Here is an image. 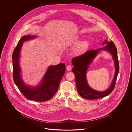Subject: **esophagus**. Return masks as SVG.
I'll list each match as a JSON object with an SVG mask.
<instances>
[{"mask_svg":"<svg viewBox=\"0 0 132 132\" xmlns=\"http://www.w3.org/2000/svg\"><path fill=\"white\" fill-rule=\"evenodd\" d=\"M71 69H72V66H71V65H68V66H67V67H66V70H67V71H71Z\"/></svg>","mask_w":132,"mask_h":132,"instance_id":"1","label":"esophagus"}]
</instances>
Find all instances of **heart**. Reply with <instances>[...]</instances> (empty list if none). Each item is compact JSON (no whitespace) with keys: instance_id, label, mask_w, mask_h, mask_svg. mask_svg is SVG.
<instances>
[{"instance_id":"heart-1","label":"heart","mask_w":132,"mask_h":132,"mask_svg":"<svg viewBox=\"0 0 132 132\" xmlns=\"http://www.w3.org/2000/svg\"><path fill=\"white\" fill-rule=\"evenodd\" d=\"M88 45L89 43L87 40H84L78 43L73 50V54L75 55L81 54L88 49Z\"/></svg>"}]
</instances>
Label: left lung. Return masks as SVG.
Listing matches in <instances>:
<instances>
[{
  "label": "left lung",
  "instance_id": "8db88e82",
  "mask_svg": "<svg viewBox=\"0 0 132 132\" xmlns=\"http://www.w3.org/2000/svg\"><path fill=\"white\" fill-rule=\"evenodd\" d=\"M102 45L104 47L96 50H89L85 54L72 59V63L74 66L72 71L76 78V86L79 94L82 97L87 100H95L105 97L110 94L115 87L116 81L119 71V62L117 56L116 47L113 42L107 40L103 42ZM104 50L109 52L112 55L116 68V72L113 81L110 87L106 90L100 92L94 90L88 85L86 77V72L90 64L93 62L94 58L100 51Z\"/></svg>",
  "mask_w": 132,
  "mask_h": 132
}]
</instances>
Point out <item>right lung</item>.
<instances>
[{
  "label": "right lung",
  "instance_id": "right-lung-1",
  "mask_svg": "<svg viewBox=\"0 0 132 132\" xmlns=\"http://www.w3.org/2000/svg\"><path fill=\"white\" fill-rule=\"evenodd\" d=\"M36 36H24L13 51L12 55L13 80L21 93L29 100L44 102L52 97L58 90L61 80L65 73V65L60 63L50 66L38 86H29L22 80L20 66V52L23 43L34 39Z\"/></svg>",
  "mask_w": 132,
  "mask_h": 132
}]
</instances>
